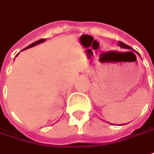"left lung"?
I'll return each mask as SVG.
<instances>
[{
    "instance_id": "left-lung-1",
    "label": "left lung",
    "mask_w": 154,
    "mask_h": 154,
    "mask_svg": "<svg viewBox=\"0 0 154 154\" xmlns=\"http://www.w3.org/2000/svg\"><path fill=\"white\" fill-rule=\"evenodd\" d=\"M119 46H120V47H122V48H128V49H132V48H130V46L126 45L125 43H124V42H119Z\"/></svg>"
}]
</instances>
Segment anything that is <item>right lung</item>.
I'll use <instances>...</instances> for the list:
<instances>
[{
	"label": "right lung",
	"mask_w": 154,
	"mask_h": 154,
	"mask_svg": "<svg viewBox=\"0 0 154 154\" xmlns=\"http://www.w3.org/2000/svg\"><path fill=\"white\" fill-rule=\"evenodd\" d=\"M45 41V39H40V40L36 41V42H33V43H31L30 45H29L28 47H26L24 49H27V48H32V47H34V46L37 45V44H39V43H42V42H43ZM24 49H23V50H24Z\"/></svg>",
	"instance_id": "obj_1"
}]
</instances>
